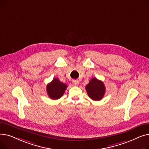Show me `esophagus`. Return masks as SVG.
Returning <instances> with one entry per match:
<instances>
[{
  "mask_svg": "<svg viewBox=\"0 0 149 149\" xmlns=\"http://www.w3.org/2000/svg\"><path fill=\"white\" fill-rule=\"evenodd\" d=\"M72 84L74 86H78V84H79V81L76 80H74L72 81Z\"/></svg>",
  "mask_w": 149,
  "mask_h": 149,
  "instance_id": "34e87169",
  "label": "esophagus"
}]
</instances>
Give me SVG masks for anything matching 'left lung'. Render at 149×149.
Returning <instances> with one entry per match:
<instances>
[{
	"label": "left lung",
	"mask_w": 149,
	"mask_h": 149,
	"mask_svg": "<svg viewBox=\"0 0 149 149\" xmlns=\"http://www.w3.org/2000/svg\"><path fill=\"white\" fill-rule=\"evenodd\" d=\"M88 96L93 100L100 101L104 95L106 88L105 86L101 81L97 78H93L86 86Z\"/></svg>",
	"instance_id": "8db88e82"
}]
</instances>
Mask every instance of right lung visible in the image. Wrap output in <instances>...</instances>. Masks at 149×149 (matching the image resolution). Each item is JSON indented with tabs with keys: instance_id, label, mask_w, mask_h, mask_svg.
I'll return each mask as SVG.
<instances>
[{
	"instance_id": "obj_1",
	"label": "right lung",
	"mask_w": 149,
	"mask_h": 149,
	"mask_svg": "<svg viewBox=\"0 0 149 149\" xmlns=\"http://www.w3.org/2000/svg\"><path fill=\"white\" fill-rule=\"evenodd\" d=\"M66 88V84L55 78L51 83L47 84L46 91L50 98L57 100L63 95Z\"/></svg>"
}]
</instances>
